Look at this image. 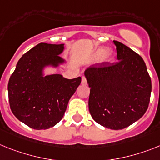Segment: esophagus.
Instances as JSON below:
<instances>
[{"label": "esophagus", "mask_w": 160, "mask_h": 160, "mask_svg": "<svg viewBox=\"0 0 160 160\" xmlns=\"http://www.w3.org/2000/svg\"><path fill=\"white\" fill-rule=\"evenodd\" d=\"M81 84H82L83 85H85V84H87V80H86V79H85V77H82V80H81Z\"/></svg>", "instance_id": "1"}]
</instances>
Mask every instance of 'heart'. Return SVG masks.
<instances>
[{
	"instance_id": "heart-1",
	"label": "heart",
	"mask_w": 160,
	"mask_h": 160,
	"mask_svg": "<svg viewBox=\"0 0 160 160\" xmlns=\"http://www.w3.org/2000/svg\"><path fill=\"white\" fill-rule=\"evenodd\" d=\"M115 53L111 49H107L105 47H100L95 49L90 55V59L97 61L100 59L102 63H109L114 59Z\"/></svg>"
}]
</instances>
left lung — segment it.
Here are the masks:
<instances>
[{"label":"left lung","instance_id":"obj_1","mask_svg":"<svg viewBox=\"0 0 160 160\" xmlns=\"http://www.w3.org/2000/svg\"><path fill=\"white\" fill-rule=\"evenodd\" d=\"M118 62L93 65L84 71L90 94L88 109L103 127L123 129L143 116L148 108L151 80L140 55L117 41Z\"/></svg>","mask_w":160,"mask_h":160}]
</instances>
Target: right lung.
I'll use <instances>...</instances> for the list:
<instances>
[{
    "instance_id": "1",
    "label": "right lung",
    "mask_w": 160,
    "mask_h": 160,
    "mask_svg": "<svg viewBox=\"0 0 160 160\" xmlns=\"http://www.w3.org/2000/svg\"><path fill=\"white\" fill-rule=\"evenodd\" d=\"M64 44L40 43L18 60L8 83L10 109L15 117L34 129H48L62 119L68 102L81 77L66 79L60 74L46 75L67 62L59 56Z\"/></svg>"
}]
</instances>
